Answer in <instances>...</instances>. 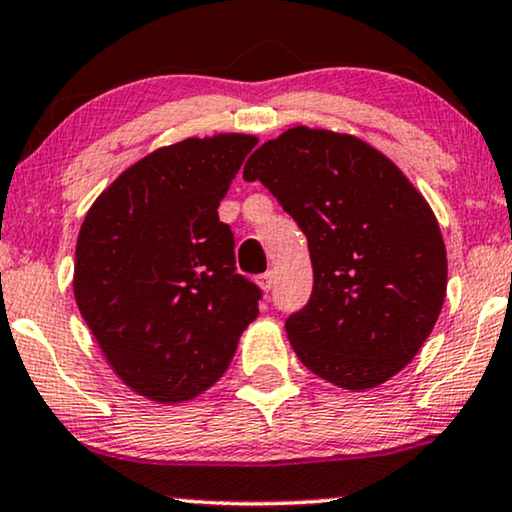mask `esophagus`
I'll return each instance as SVG.
<instances>
[{
	"mask_svg": "<svg viewBox=\"0 0 512 512\" xmlns=\"http://www.w3.org/2000/svg\"><path fill=\"white\" fill-rule=\"evenodd\" d=\"M256 282H258V286H261L263 291H270L272 284H275V279H272V272H263V275L258 277Z\"/></svg>",
	"mask_w": 512,
	"mask_h": 512,
	"instance_id": "obj_1",
	"label": "esophagus"
}]
</instances>
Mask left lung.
<instances>
[{"instance_id":"1","label":"left lung","mask_w":512,"mask_h":512,"mask_svg":"<svg viewBox=\"0 0 512 512\" xmlns=\"http://www.w3.org/2000/svg\"><path fill=\"white\" fill-rule=\"evenodd\" d=\"M263 181L307 237L314 289L286 319L307 370L368 391L415 359L447 291L436 214L410 179L363 139L296 125L251 153Z\"/></svg>"}]
</instances>
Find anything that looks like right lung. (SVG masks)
Returning <instances> with one entry per match:
<instances>
[{
	"label": "right lung",
	"instance_id": "1",
	"mask_svg": "<svg viewBox=\"0 0 512 512\" xmlns=\"http://www.w3.org/2000/svg\"><path fill=\"white\" fill-rule=\"evenodd\" d=\"M254 135L160 146L111 181L81 223L74 298L109 368L156 403H184L226 373L261 291L235 272L219 221Z\"/></svg>",
	"mask_w": 512,
	"mask_h": 512
}]
</instances>
